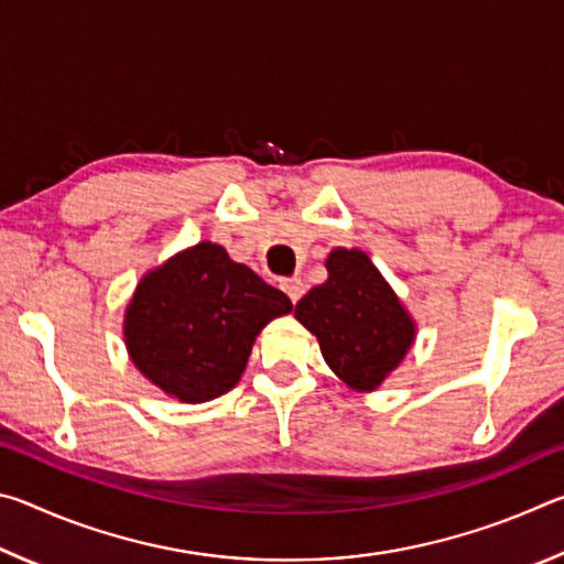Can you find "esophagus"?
Here are the masks:
<instances>
[{
	"label": "esophagus",
	"instance_id": "esophagus-1",
	"mask_svg": "<svg viewBox=\"0 0 564 564\" xmlns=\"http://www.w3.org/2000/svg\"><path fill=\"white\" fill-rule=\"evenodd\" d=\"M283 291L289 293V299H291L293 303H299L301 295L305 293V285H303L301 279H289V281H283Z\"/></svg>",
	"mask_w": 564,
	"mask_h": 564
}]
</instances>
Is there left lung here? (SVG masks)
Here are the masks:
<instances>
[{
    "label": "left lung",
    "instance_id": "left-lung-1",
    "mask_svg": "<svg viewBox=\"0 0 564 564\" xmlns=\"http://www.w3.org/2000/svg\"><path fill=\"white\" fill-rule=\"evenodd\" d=\"M328 281L295 303L343 383L370 393L393 373L415 340V321L380 271L358 248H333Z\"/></svg>",
    "mask_w": 564,
    "mask_h": 564
}]
</instances>
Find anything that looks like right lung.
Wrapping results in <instances>:
<instances>
[{"label":"right lung","mask_w":564,"mask_h":564,"mask_svg":"<svg viewBox=\"0 0 564 564\" xmlns=\"http://www.w3.org/2000/svg\"><path fill=\"white\" fill-rule=\"evenodd\" d=\"M293 303L226 248L202 241L139 281L123 340L141 373L181 403H206L241 380L256 336Z\"/></svg>","instance_id":"obj_1"}]
</instances>
